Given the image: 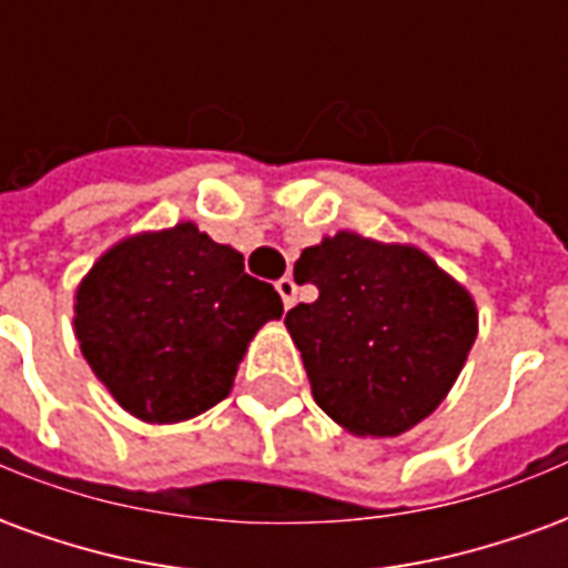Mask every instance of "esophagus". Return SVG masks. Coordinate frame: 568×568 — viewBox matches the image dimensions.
I'll list each match as a JSON object with an SVG mask.
<instances>
[{"label":"esophagus","instance_id":"obj_1","mask_svg":"<svg viewBox=\"0 0 568 568\" xmlns=\"http://www.w3.org/2000/svg\"><path fill=\"white\" fill-rule=\"evenodd\" d=\"M276 292H280V297H283V304L285 310L292 307L295 304V297H297V285L292 276H283V280H276Z\"/></svg>","mask_w":568,"mask_h":568}]
</instances>
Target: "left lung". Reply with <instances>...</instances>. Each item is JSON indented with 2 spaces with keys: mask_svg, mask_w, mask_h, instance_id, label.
Returning a JSON list of instances; mask_svg holds the SVG:
<instances>
[{
  "mask_svg": "<svg viewBox=\"0 0 568 568\" xmlns=\"http://www.w3.org/2000/svg\"><path fill=\"white\" fill-rule=\"evenodd\" d=\"M320 297L285 313L316 405L353 435L393 438L450 393L477 337L463 285L414 246L325 236L295 261Z\"/></svg>",
  "mask_w": 568,
  "mask_h": 568,
  "instance_id": "1",
  "label": "left lung"
}]
</instances>
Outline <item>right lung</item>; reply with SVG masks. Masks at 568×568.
I'll return each mask as SVG.
<instances>
[{"instance_id": "obj_1", "label": "right lung", "mask_w": 568, "mask_h": 568, "mask_svg": "<svg viewBox=\"0 0 568 568\" xmlns=\"http://www.w3.org/2000/svg\"><path fill=\"white\" fill-rule=\"evenodd\" d=\"M280 316L276 288L191 222L112 246L75 295L88 365L145 423H179L219 405L248 341Z\"/></svg>"}]
</instances>
